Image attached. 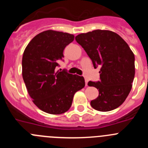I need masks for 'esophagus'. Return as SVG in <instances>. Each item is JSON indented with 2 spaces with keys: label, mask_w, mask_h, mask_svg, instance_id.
<instances>
[{
  "label": "esophagus",
  "mask_w": 148,
  "mask_h": 148,
  "mask_svg": "<svg viewBox=\"0 0 148 148\" xmlns=\"http://www.w3.org/2000/svg\"><path fill=\"white\" fill-rule=\"evenodd\" d=\"M87 83H88V80H87V78H85V84H86V86H87Z\"/></svg>",
  "instance_id": "esophagus-1"
}]
</instances>
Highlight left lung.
Returning <instances> with one entry per match:
<instances>
[{"mask_svg": "<svg viewBox=\"0 0 148 148\" xmlns=\"http://www.w3.org/2000/svg\"><path fill=\"white\" fill-rule=\"evenodd\" d=\"M92 60L101 67L100 82H89L99 90L90 105L96 110L110 111L123 104L132 88L135 76V57L124 39L110 30H93L75 37Z\"/></svg>", "mask_w": 148, "mask_h": 148, "instance_id": "8db88e82", "label": "left lung"}]
</instances>
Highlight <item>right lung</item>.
<instances>
[{
	"label": "right lung",
	"instance_id": "obj_1",
	"mask_svg": "<svg viewBox=\"0 0 148 148\" xmlns=\"http://www.w3.org/2000/svg\"><path fill=\"white\" fill-rule=\"evenodd\" d=\"M73 40L72 34L47 30L35 35L23 52V79L33 103L45 113L66 112L75 92L85 86L83 76L56 71L64 49Z\"/></svg>",
	"mask_w": 148,
	"mask_h": 148
}]
</instances>
